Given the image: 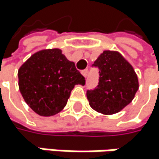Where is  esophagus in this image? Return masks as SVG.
I'll use <instances>...</instances> for the list:
<instances>
[{"label": "esophagus", "instance_id": "obj_1", "mask_svg": "<svg viewBox=\"0 0 159 159\" xmlns=\"http://www.w3.org/2000/svg\"><path fill=\"white\" fill-rule=\"evenodd\" d=\"M81 73H82V75H83L84 77H87V75H88V70H82V71H81Z\"/></svg>", "mask_w": 159, "mask_h": 159}]
</instances>
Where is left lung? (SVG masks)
Listing matches in <instances>:
<instances>
[{"label": "left lung", "mask_w": 159, "mask_h": 159, "mask_svg": "<svg viewBox=\"0 0 159 159\" xmlns=\"http://www.w3.org/2000/svg\"><path fill=\"white\" fill-rule=\"evenodd\" d=\"M99 69L97 88L87 91L89 106L95 111L112 115L129 105L139 89L132 65L117 51H104L94 62Z\"/></svg>", "instance_id": "1"}]
</instances>
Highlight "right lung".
<instances>
[{"label": "right lung", "instance_id": "1", "mask_svg": "<svg viewBox=\"0 0 159 159\" xmlns=\"http://www.w3.org/2000/svg\"><path fill=\"white\" fill-rule=\"evenodd\" d=\"M19 89L25 103L39 116L50 117L67 105L75 85H85L84 76L60 49L35 52L19 69Z\"/></svg>", "mask_w": 159, "mask_h": 159}]
</instances>
